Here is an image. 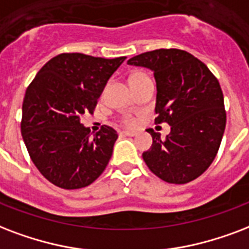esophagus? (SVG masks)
I'll list each match as a JSON object with an SVG mask.
<instances>
[{
    "label": "esophagus",
    "instance_id": "1",
    "mask_svg": "<svg viewBox=\"0 0 249 249\" xmlns=\"http://www.w3.org/2000/svg\"><path fill=\"white\" fill-rule=\"evenodd\" d=\"M123 135H126V136H136L139 134L138 131H130V130H126L122 132Z\"/></svg>",
    "mask_w": 249,
    "mask_h": 249
}]
</instances>
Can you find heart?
Returning a JSON list of instances; mask_svg holds the SVG:
<instances>
[{
  "label": "heart",
  "instance_id": "heart-1",
  "mask_svg": "<svg viewBox=\"0 0 249 249\" xmlns=\"http://www.w3.org/2000/svg\"><path fill=\"white\" fill-rule=\"evenodd\" d=\"M122 122L126 124V126H134L135 123H136V118H135L134 115L131 114H126L123 117Z\"/></svg>",
  "mask_w": 249,
  "mask_h": 249
}]
</instances>
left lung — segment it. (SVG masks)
I'll return each instance as SVG.
<instances>
[{
    "mask_svg": "<svg viewBox=\"0 0 249 249\" xmlns=\"http://www.w3.org/2000/svg\"><path fill=\"white\" fill-rule=\"evenodd\" d=\"M127 63L153 71L155 122L171 127L165 140L152 128L146 130L153 142L142 160L165 182L194 180L211 166L225 132L226 111L218 80L205 63L180 49L145 52Z\"/></svg>",
    "mask_w": 249,
    "mask_h": 249,
    "instance_id": "8db88e82",
    "label": "left lung"
}]
</instances>
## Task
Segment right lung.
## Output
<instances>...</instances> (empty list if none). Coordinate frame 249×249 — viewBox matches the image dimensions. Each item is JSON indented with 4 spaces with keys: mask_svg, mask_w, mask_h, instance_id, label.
Masks as SVG:
<instances>
[{
    "mask_svg": "<svg viewBox=\"0 0 249 249\" xmlns=\"http://www.w3.org/2000/svg\"><path fill=\"white\" fill-rule=\"evenodd\" d=\"M124 59L62 53L46 62L27 88L23 140L35 166L54 186H89L107 166L117 131L103 126L92 135L80 117L93 113L107 80Z\"/></svg>",
    "mask_w": 249,
    "mask_h": 249,
    "instance_id": "obj_1",
    "label": "right lung"
}]
</instances>
